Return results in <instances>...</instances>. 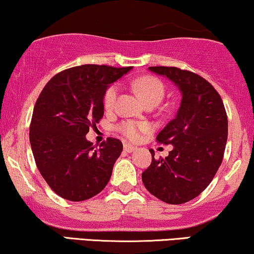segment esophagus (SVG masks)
<instances>
[{
  "label": "esophagus",
  "instance_id": "34e87169",
  "mask_svg": "<svg viewBox=\"0 0 254 254\" xmlns=\"http://www.w3.org/2000/svg\"><path fill=\"white\" fill-rule=\"evenodd\" d=\"M136 149H137L136 147H133V145L130 144H127V143L124 144V150L126 152H134Z\"/></svg>",
  "mask_w": 254,
  "mask_h": 254
}]
</instances>
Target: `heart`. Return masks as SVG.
Instances as JSON below:
<instances>
[{"label":"heart","instance_id":"1","mask_svg":"<svg viewBox=\"0 0 254 254\" xmlns=\"http://www.w3.org/2000/svg\"><path fill=\"white\" fill-rule=\"evenodd\" d=\"M134 89L140 96V98L143 100L144 104L156 102L159 103L163 99L165 93V88L162 81L158 78L151 77V76H145L141 77L134 82ZM120 88L118 84L111 85L106 90L105 96H104V106L107 111H112L117 105L118 97H119ZM119 129L125 136L129 140H137L141 137V135L145 133L149 129L147 124L135 123V121H126L121 124Z\"/></svg>","mask_w":254,"mask_h":254}]
</instances>
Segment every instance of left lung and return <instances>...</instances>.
Instances as JSON below:
<instances>
[{"label":"left lung","mask_w":254,"mask_h":254,"mask_svg":"<svg viewBox=\"0 0 254 254\" xmlns=\"http://www.w3.org/2000/svg\"><path fill=\"white\" fill-rule=\"evenodd\" d=\"M168 77L182 95L176 118L157 135V141L173 149L165 158L155 159L142 173L152 195L170 204L196 197L209 185L223 159L228 138V118L213 85L194 72L176 67H149Z\"/></svg>","instance_id":"left-lung-1"}]
</instances>
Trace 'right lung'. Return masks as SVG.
Segmentation results:
<instances>
[{
  "label": "right lung",
  "mask_w": 254,
  "mask_h": 254,
  "mask_svg": "<svg viewBox=\"0 0 254 254\" xmlns=\"http://www.w3.org/2000/svg\"><path fill=\"white\" fill-rule=\"evenodd\" d=\"M131 67L83 64L59 72L33 109L30 143L43 178L58 195L83 201L105 189L123 143L109 137L93 149L89 128L104 116V96Z\"/></svg>",
  "instance_id": "add662e5"
}]
</instances>
